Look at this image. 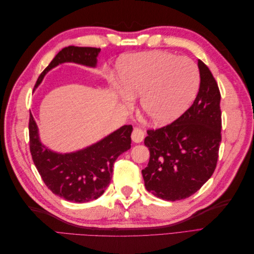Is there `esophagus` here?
Returning a JSON list of instances; mask_svg holds the SVG:
<instances>
[{
	"label": "esophagus",
	"instance_id": "obj_1",
	"mask_svg": "<svg viewBox=\"0 0 254 254\" xmlns=\"http://www.w3.org/2000/svg\"><path fill=\"white\" fill-rule=\"evenodd\" d=\"M145 137V132L141 128H134L131 133V139L134 143H141Z\"/></svg>",
	"mask_w": 254,
	"mask_h": 254
}]
</instances>
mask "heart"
<instances>
[{"mask_svg":"<svg viewBox=\"0 0 254 254\" xmlns=\"http://www.w3.org/2000/svg\"><path fill=\"white\" fill-rule=\"evenodd\" d=\"M119 87L125 105L140 98L144 117L157 126L168 125L186 112L198 93L200 72L188 57L163 51L135 54L119 61Z\"/></svg>","mask_w":254,"mask_h":254,"instance_id":"1","label":"heart"}]
</instances>
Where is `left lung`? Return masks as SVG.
<instances>
[{
    "label": "left lung",
    "instance_id": "obj_1",
    "mask_svg": "<svg viewBox=\"0 0 254 254\" xmlns=\"http://www.w3.org/2000/svg\"><path fill=\"white\" fill-rule=\"evenodd\" d=\"M200 87L195 101L172 124L148 130L150 157L142 171L145 188L163 200L186 199L211 178L221 142L220 92L211 71L198 60Z\"/></svg>",
    "mask_w": 254,
    "mask_h": 254
}]
</instances>
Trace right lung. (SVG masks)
<instances>
[{
    "label": "right lung",
    "mask_w": 254,
    "mask_h": 254,
    "mask_svg": "<svg viewBox=\"0 0 254 254\" xmlns=\"http://www.w3.org/2000/svg\"><path fill=\"white\" fill-rule=\"evenodd\" d=\"M101 49L67 47L61 50L40 74L35 89L49 71L64 63L90 67L97 64ZM29 148L42 180L54 194L73 202H88L101 197L112 178L113 163L131 147V125H124L104 139L77 151L60 153L44 146L39 129L29 114Z\"/></svg>",
    "instance_id": "right-lung-1"
}]
</instances>
